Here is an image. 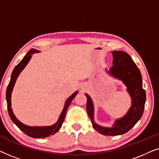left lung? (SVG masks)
Listing matches in <instances>:
<instances>
[{
    "mask_svg": "<svg viewBox=\"0 0 159 159\" xmlns=\"http://www.w3.org/2000/svg\"><path fill=\"white\" fill-rule=\"evenodd\" d=\"M113 66L108 74L120 80L127 87V90L132 98V106L127 114L115 121L112 127H103L97 125L94 121V106L91 98L87 97V111L93 127L102 134L115 136L127 132L135 125L143 116L146 95L143 88L142 75L138 67L129 54L125 51H112Z\"/></svg>",
    "mask_w": 159,
    "mask_h": 159,
    "instance_id": "obj_1",
    "label": "left lung"
}]
</instances>
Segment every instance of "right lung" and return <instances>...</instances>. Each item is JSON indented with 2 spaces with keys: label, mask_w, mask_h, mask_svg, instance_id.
Wrapping results in <instances>:
<instances>
[{
  "label": "right lung",
  "mask_w": 159,
  "mask_h": 159,
  "mask_svg": "<svg viewBox=\"0 0 159 159\" xmlns=\"http://www.w3.org/2000/svg\"><path fill=\"white\" fill-rule=\"evenodd\" d=\"M39 51H37L35 49H31L30 51L27 52L26 56L24 57L22 60L18 64L15 66L14 70L12 71L11 76V80L9 82V84L6 89V101H7V108H8V112L9 114V116L13 122L24 133L27 134V135L33 138H47L50 135H53L57 132L61 127L62 124L64 122L65 116H66V111L68 109L69 106H70L72 100L75 98L76 95L78 93L77 91L74 93L69 98L66 100V103H65L64 107L63 108V111L61 114L59 118H58L57 122L54 124L53 125L51 126H46V127H30V126H27L25 125V124L21 123L20 121H19L15 115L13 113L12 108H11V93L13 88H14L15 82L16 81L17 77L21 73V71L25 69V67L27 66L28 62L30 61V58H32V54L34 53H39Z\"/></svg>",
  "instance_id": "right-lung-1"
}]
</instances>
